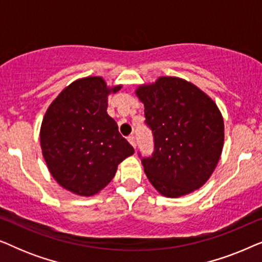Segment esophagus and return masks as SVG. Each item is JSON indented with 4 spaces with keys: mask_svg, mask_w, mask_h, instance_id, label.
<instances>
[{
    "mask_svg": "<svg viewBox=\"0 0 262 262\" xmlns=\"http://www.w3.org/2000/svg\"><path fill=\"white\" fill-rule=\"evenodd\" d=\"M127 141L130 142V144L135 148V146H136V138H135V136H134V135L128 136V137H127Z\"/></svg>",
    "mask_w": 262,
    "mask_h": 262,
    "instance_id": "obj_1",
    "label": "esophagus"
}]
</instances>
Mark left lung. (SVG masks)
Here are the masks:
<instances>
[{"mask_svg": "<svg viewBox=\"0 0 262 262\" xmlns=\"http://www.w3.org/2000/svg\"><path fill=\"white\" fill-rule=\"evenodd\" d=\"M136 94L144 103V123L154 136L151 155L138 152L149 181L170 198L202 187L223 149L224 123L216 103L178 77H160Z\"/></svg>", "mask_w": 262, "mask_h": 262, "instance_id": "left-lung-1", "label": "left lung"}]
</instances>
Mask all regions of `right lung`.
I'll return each instance as SVG.
<instances>
[{"label":"right lung","instance_id":"obj_1","mask_svg":"<svg viewBox=\"0 0 262 262\" xmlns=\"http://www.w3.org/2000/svg\"><path fill=\"white\" fill-rule=\"evenodd\" d=\"M101 77L77 80L46 111L40 130L45 162L55 180L68 191L93 195L110 184L118 164L135 152L107 114L108 94Z\"/></svg>","mask_w":262,"mask_h":262}]
</instances>
